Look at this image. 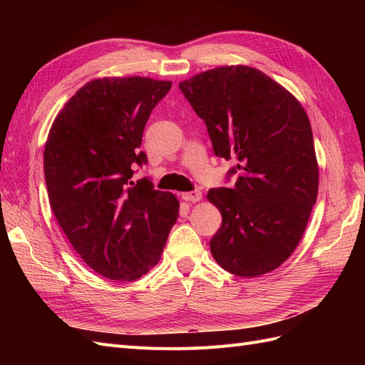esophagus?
<instances>
[{"instance_id":"34e87169","label":"esophagus","mask_w":365,"mask_h":365,"mask_svg":"<svg viewBox=\"0 0 365 365\" xmlns=\"http://www.w3.org/2000/svg\"><path fill=\"white\" fill-rule=\"evenodd\" d=\"M181 197L187 202H197L202 200V193L200 190H193V192H185L181 195Z\"/></svg>"}]
</instances>
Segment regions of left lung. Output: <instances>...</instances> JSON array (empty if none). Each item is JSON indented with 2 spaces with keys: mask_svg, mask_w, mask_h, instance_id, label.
I'll use <instances>...</instances> for the list:
<instances>
[{
  "mask_svg": "<svg viewBox=\"0 0 365 365\" xmlns=\"http://www.w3.org/2000/svg\"><path fill=\"white\" fill-rule=\"evenodd\" d=\"M207 126L217 157L236 158L233 189L208 190L222 215L210 240L219 267L237 277L279 268L300 242L318 193V163L307 114L269 76L245 65L180 82Z\"/></svg>",
  "mask_w": 365,
  "mask_h": 365,
  "instance_id": "obj_1",
  "label": "left lung"
}]
</instances>
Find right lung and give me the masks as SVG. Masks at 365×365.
<instances>
[{
  "label": "right lung",
  "mask_w": 365,
  "mask_h": 365,
  "mask_svg": "<svg viewBox=\"0 0 365 365\" xmlns=\"http://www.w3.org/2000/svg\"><path fill=\"white\" fill-rule=\"evenodd\" d=\"M172 82L103 77L85 83L54 118L43 150L53 213L82 260L132 282L158 263L180 213L170 192L132 181L146 121Z\"/></svg>",
  "instance_id": "1"
}]
</instances>
